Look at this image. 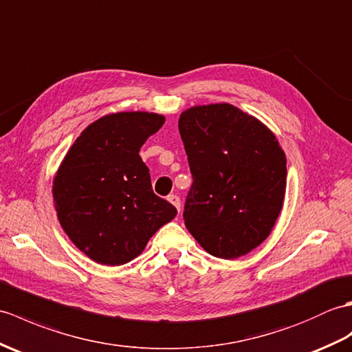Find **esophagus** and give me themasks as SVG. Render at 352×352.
<instances>
[{
  "label": "esophagus",
  "instance_id": "obj_1",
  "mask_svg": "<svg viewBox=\"0 0 352 352\" xmlns=\"http://www.w3.org/2000/svg\"><path fill=\"white\" fill-rule=\"evenodd\" d=\"M167 200L177 209V212H181V199H179V196H176V194H170Z\"/></svg>",
  "mask_w": 352,
  "mask_h": 352
}]
</instances>
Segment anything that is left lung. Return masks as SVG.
<instances>
[{
    "label": "left lung",
    "instance_id": "left-lung-1",
    "mask_svg": "<svg viewBox=\"0 0 352 352\" xmlns=\"http://www.w3.org/2000/svg\"><path fill=\"white\" fill-rule=\"evenodd\" d=\"M179 132L192 176L186 229L215 257L250 253L268 238L283 206L287 171L277 138L229 104L184 111Z\"/></svg>",
    "mask_w": 352,
    "mask_h": 352
}]
</instances>
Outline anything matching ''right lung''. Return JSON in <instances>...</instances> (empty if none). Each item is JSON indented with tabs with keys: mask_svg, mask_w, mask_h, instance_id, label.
Here are the masks:
<instances>
[{
	"mask_svg": "<svg viewBox=\"0 0 352 352\" xmlns=\"http://www.w3.org/2000/svg\"><path fill=\"white\" fill-rule=\"evenodd\" d=\"M166 119L155 113L100 117L75 140L54 179L61 228L90 259L123 265L143 252L176 208L156 196L138 155Z\"/></svg>",
	"mask_w": 352,
	"mask_h": 352,
	"instance_id": "right-lung-1",
	"label": "right lung"
}]
</instances>
